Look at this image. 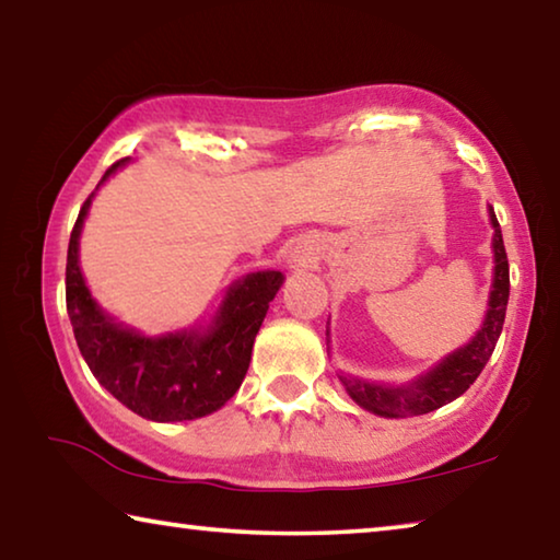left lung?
Returning a JSON list of instances; mask_svg holds the SVG:
<instances>
[{
	"instance_id": "obj_1",
	"label": "left lung",
	"mask_w": 560,
	"mask_h": 560,
	"mask_svg": "<svg viewBox=\"0 0 560 560\" xmlns=\"http://www.w3.org/2000/svg\"><path fill=\"white\" fill-rule=\"evenodd\" d=\"M491 224H494V287H491L489 311L479 334L471 338V343L444 358L434 371L407 387H383L375 383H363L358 377L340 375V383L346 385L348 395L360 407L383 417L428 415L442 405L457 400L485 371L487 360L497 348L501 328H504L509 303V259L494 210H491Z\"/></svg>"
}]
</instances>
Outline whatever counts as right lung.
Instances as JSON below:
<instances>
[{
	"instance_id": "right-lung-1",
	"label": "right lung",
	"mask_w": 560,
	"mask_h": 560,
	"mask_svg": "<svg viewBox=\"0 0 560 560\" xmlns=\"http://www.w3.org/2000/svg\"><path fill=\"white\" fill-rule=\"evenodd\" d=\"M126 160L113 163L103 179ZM91 197L81 207L66 254V311L91 373L116 400L148 420L179 422L220 410L249 371L254 338L283 273L257 271L234 283L214 326L202 336L185 330L145 338L120 328L91 299L79 269V234Z\"/></svg>"
}]
</instances>
